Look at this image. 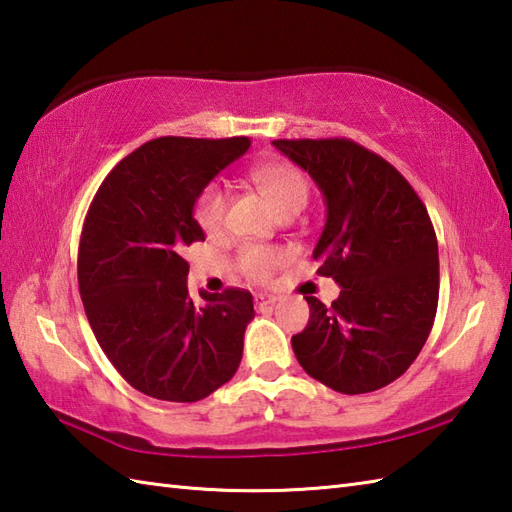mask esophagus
I'll return each instance as SVG.
<instances>
[{"mask_svg":"<svg viewBox=\"0 0 512 512\" xmlns=\"http://www.w3.org/2000/svg\"><path fill=\"white\" fill-rule=\"evenodd\" d=\"M277 301H279V297H275V295H268V292H257V295H255V303H257L259 308L275 306Z\"/></svg>","mask_w":512,"mask_h":512,"instance_id":"34e87169","label":"esophagus"}]
</instances>
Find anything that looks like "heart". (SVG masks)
Returning a JSON list of instances; mask_svg holds the SVG:
<instances>
[{"instance_id":"heart-1","label":"heart","mask_w":512,"mask_h":512,"mask_svg":"<svg viewBox=\"0 0 512 512\" xmlns=\"http://www.w3.org/2000/svg\"><path fill=\"white\" fill-rule=\"evenodd\" d=\"M250 180H253L259 191H262L270 204L284 215L290 211H301V206L308 200V182L303 173L288 165V162H264L250 169ZM193 220L206 235H215L224 228L226 220V193L220 184H206L200 191L198 200L193 204ZM239 268L242 273L253 281H268L279 268L290 262V255L284 248L273 246H246L239 250Z\"/></svg>"}]
</instances>
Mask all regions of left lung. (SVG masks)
<instances>
[{"label":"left lung","instance_id":"8db88e82","mask_svg":"<svg viewBox=\"0 0 512 512\" xmlns=\"http://www.w3.org/2000/svg\"><path fill=\"white\" fill-rule=\"evenodd\" d=\"M323 193L325 226L312 257L341 295L306 297L310 321L292 336L299 365L341 394L394 383L433 328L438 239L427 206L402 173L350 138L273 140Z\"/></svg>","mask_w":512,"mask_h":512}]
</instances>
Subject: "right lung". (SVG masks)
I'll return each instance as SVG.
<instances>
[{"mask_svg":"<svg viewBox=\"0 0 512 512\" xmlns=\"http://www.w3.org/2000/svg\"><path fill=\"white\" fill-rule=\"evenodd\" d=\"M246 136H162L110 171L85 215L79 290L101 350L129 385L169 402L202 400L233 378L255 317L242 288L189 297L184 246L204 242L193 204L244 156Z\"/></svg>","mask_w":512,"mask_h":512,"instance_id":"obj_1","label":"right lung"}]
</instances>
